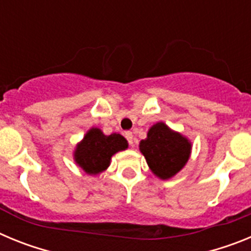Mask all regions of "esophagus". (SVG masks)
I'll return each instance as SVG.
<instances>
[{
  "mask_svg": "<svg viewBox=\"0 0 251 251\" xmlns=\"http://www.w3.org/2000/svg\"><path fill=\"white\" fill-rule=\"evenodd\" d=\"M124 136H126V138H127L128 143H129L130 146H133V142H134V138H133V133L132 132H126V133H124Z\"/></svg>",
  "mask_w": 251,
  "mask_h": 251,
  "instance_id": "34e87169",
  "label": "esophagus"
}]
</instances>
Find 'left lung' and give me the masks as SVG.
<instances>
[{
  "mask_svg": "<svg viewBox=\"0 0 251 251\" xmlns=\"http://www.w3.org/2000/svg\"><path fill=\"white\" fill-rule=\"evenodd\" d=\"M139 150L153 174L167 179L186 165L191 153V143L165 123H156L148 130L147 138L141 141Z\"/></svg>",
  "mask_w": 251,
  "mask_h": 251,
  "instance_id": "obj_1",
  "label": "left lung"
}]
</instances>
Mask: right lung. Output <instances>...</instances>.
Returning <instances> with one entry per match:
<instances>
[{
    "label": "right lung",
    "mask_w": 251,
    "mask_h": 251,
    "mask_svg": "<svg viewBox=\"0 0 251 251\" xmlns=\"http://www.w3.org/2000/svg\"><path fill=\"white\" fill-rule=\"evenodd\" d=\"M128 147L127 139L121 134H103L98 128H92L75 150V161L86 174L97 175L105 170L110 158L118 151Z\"/></svg>",
    "instance_id": "right-lung-1"
}]
</instances>
